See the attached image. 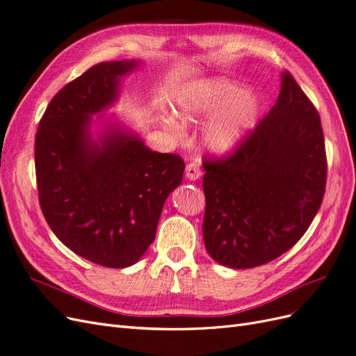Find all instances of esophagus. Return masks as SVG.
<instances>
[{"mask_svg":"<svg viewBox=\"0 0 356 356\" xmlns=\"http://www.w3.org/2000/svg\"><path fill=\"white\" fill-rule=\"evenodd\" d=\"M186 177L190 181H196L202 177V170L196 163H188L186 168Z\"/></svg>","mask_w":356,"mask_h":356,"instance_id":"esophagus-1","label":"esophagus"}]
</instances>
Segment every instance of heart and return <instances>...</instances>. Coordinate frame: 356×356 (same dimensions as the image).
I'll return each mask as SVG.
<instances>
[{"mask_svg": "<svg viewBox=\"0 0 356 356\" xmlns=\"http://www.w3.org/2000/svg\"><path fill=\"white\" fill-rule=\"evenodd\" d=\"M260 113V96L225 79L190 83L179 90L175 102V114L184 124L213 117L203 131V143L218 154L238 148L254 131ZM163 126L169 134L181 136L182 127L174 117H163Z\"/></svg>", "mask_w": 356, "mask_h": 356, "instance_id": "1", "label": "heart"}]
</instances>
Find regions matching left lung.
I'll list each match as a JSON object with an SVG mask.
<instances>
[{
	"mask_svg": "<svg viewBox=\"0 0 356 356\" xmlns=\"http://www.w3.org/2000/svg\"><path fill=\"white\" fill-rule=\"evenodd\" d=\"M203 241L217 263L251 268L306 233L325 193L327 156L316 108L289 72L273 108L225 159L204 160Z\"/></svg>",
	"mask_w": 356,
	"mask_h": 356,
	"instance_id": "8db88e82",
	"label": "left lung"
}]
</instances>
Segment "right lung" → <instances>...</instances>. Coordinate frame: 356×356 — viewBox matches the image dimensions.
Masks as SVG:
<instances>
[{
    "label": "right lung",
    "instance_id": "1",
    "mask_svg": "<svg viewBox=\"0 0 356 356\" xmlns=\"http://www.w3.org/2000/svg\"><path fill=\"white\" fill-rule=\"evenodd\" d=\"M139 63L89 68L55 95L35 135L38 199L49 227L72 252L111 268L132 266L145 254L186 169L179 156L153 152L138 134L101 114ZM96 113L102 126L93 133Z\"/></svg>",
    "mask_w": 356,
    "mask_h": 356
}]
</instances>
